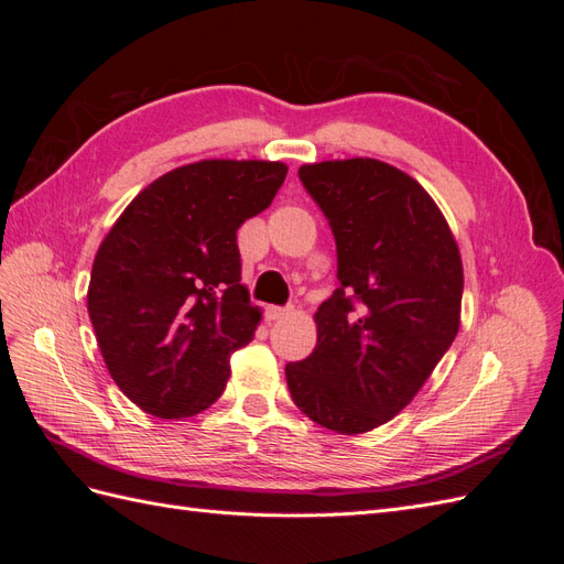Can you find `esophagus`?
Masks as SVG:
<instances>
[{
	"mask_svg": "<svg viewBox=\"0 0 564 564\" xmlns=\"http://www.w3.org/2000/svg\"><path fill=\"white\" fill-rule=\"evenodd\" d=\"M289 315V308H280V305H268L265 308V319L275 322V319H282Z\"/></svg>",
	"mask_w": 564,
	"mask_h": 564,
	"instance_id": "obj_1",
	"label": "esophagus"
}]
</instances>
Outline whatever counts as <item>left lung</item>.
<instances>
[{
  "label": "left lung",
  "instance_id": "1",
  "mask_svg": "<svg viewBox=\"0 0 564 564\" xmlns=\"http://www.w3.org/2000/svg\"><path fill=\"white\" fill-rule=\"evenodd\" d=\"M299 178L327 216L338 286L317 313V346L289 362L305 416L357 435L414 400L458 332L464 265L433 197L371 158L303 164Z\"/></svg>",
  "mask_w": 564,
  "mask_h": 564
}]
</instances>
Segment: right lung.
Listing matches in <instances>:
<instances>
[{"mask_svg": "<svg viewBox=\"0 0 564 564\" xmlns=\"http://www.w3.org/2000/svg\"><path fill=\"white\" fill-rule=\"evenodd\" d=\"M286 164L202 160L174 169L117 218L91 268L89 317L110 377L143 412L195 416L253 338L237 228L275 199Z\"/></svg>", "mask_w": 564, "mask_h": 564, "instance_id": "right-lung-1", "label": "right lung"}]
</instances>
